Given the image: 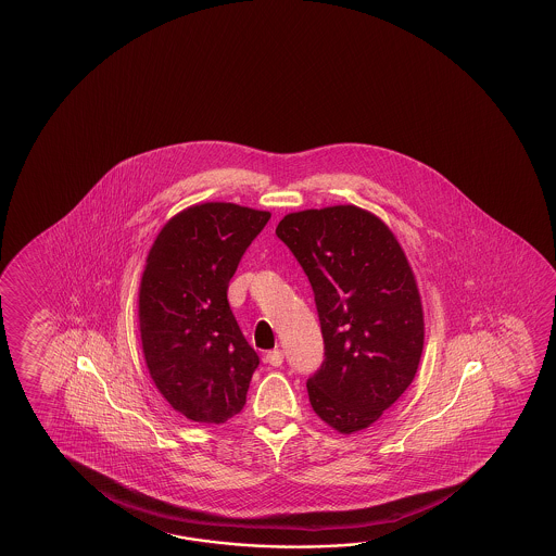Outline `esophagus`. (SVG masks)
<instances>
[{
  "label": "esophagus",
  "mask_w": 556,
  "mask_h": 556,
  "mask_svg": "<svg viewBox=\"0 0 556 556\" xmlns=\"http://www.w3.org/2000/svg\"><path fill=\"white\" fill-rule=\"evenodd\" d=\"M266 362H268V364L274 367L282 366V350H273V352H268V354H266Z\"/></svg>",
  "instance_id": "34e87169"
}]
</instances>
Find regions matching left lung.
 <instances>
[{"instance_id":"left-lung-1","label":"left lung","mask_w":556,"mask_h":556,"mask_svg":"<svg viewBox=\"0 0 556 556\" xmlns=\"http://www.w3.org/2000/svg\"><path fill=\"white\" fill-rule=\"evenodd\" d=\"M276 235L314 290L324 362L307 379L312 409L340 433L376 424L414 381L424 307L397 238L376 214L340 204L286 214Z\"/></svg>"}]
</instances>
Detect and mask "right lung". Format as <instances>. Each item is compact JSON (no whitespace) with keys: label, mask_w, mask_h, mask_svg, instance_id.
<instances>
[{"label":"right lung","mask_w":556,"mask_h":556,"mask_svg":"<svg viewBox=\"0 0 556 556\" xmlns=\"http://www.w3.org/2000/svg\"><path fill=\"white\" fill-rule=\"evenodd\" d=\"M270 213L204 202L173 216L149 250L139 288L142 354L156 390L190 421L240 414L261 364L228 304L238 262Z\"/></svg>","instance_id":"obj_1"}]
</instances>
